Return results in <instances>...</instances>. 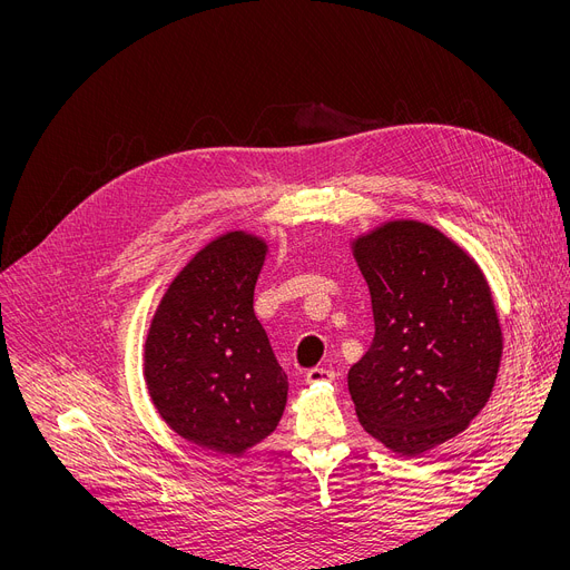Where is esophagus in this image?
<instances>
[{
	"mask_svg": "<svg viewBox=\"0 0 570 570\" xmlns=\"http://www.w3.org/2000/svg\"><path fill=\"white\" fill-rule=\"evenodd\" d=\"M304 380H306V384H323V382H334L336 375L330 368H312L304 375Z\"/></svg>",
	"mask_w": 570,
	"mask_h": 570,
	"instance_id": "obj_1",
	"label": "esophagus"
}]
</instances>
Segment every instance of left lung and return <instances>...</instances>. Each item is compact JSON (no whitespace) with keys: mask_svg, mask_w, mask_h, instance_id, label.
Returning a JSON list of instances; mask_svg holds the SVG:
<instances>
[{"mask_svg":"<svg viewBox=\"0 0 570 570\" xmlns=\"http://www.w3.org/2000/svg\"><path fill=\"white\" fill-rule=\"evenodd\" d=\"M375 318L347 373L364 430L419 456L454 439L491 397L502 330L475 258L419 220H389L352 240Z\"/></svg>","mask_w":570,"mask_h":570,"instance_id":"obj_1","label":"left lung"}]
</instances>
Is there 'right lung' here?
Wrapping results in <instances>:
<instances>
[{
	"label": "right lung",
	"mask_w": 570,
	"mask_h": 570,
	"mask_svg": "<svg viewBox=\"0 0 570 570\" xmlns=\"http://www.w3.org/2000/svg\"><path fill=\"white\" fill-rule=\"evenodd\" d=\"M268 245L247 232L206 243L168 286L145 341V384L181 439L243 454L275 432L288 380L254 316Z\"/></svg>",
	"instance_id": "1"
}]
</instances>
